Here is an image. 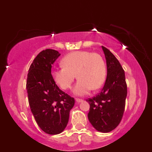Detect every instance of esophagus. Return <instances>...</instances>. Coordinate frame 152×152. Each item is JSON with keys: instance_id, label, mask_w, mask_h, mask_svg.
Returning a JSON list of instances; mask_svg holds the SVG:
<instances>
[{"instance_id": "obj_1", "label": "esophagus", "mask_w": 152, "mask_h": 152, "mask_svg": "<svg viewBox=\"0 0 152 152\" xmlns=\"http://www.w3.org/2000/svg\"><path fill=\"white\" fill-rule=\"evenodd\" d=\"M76 102L77 103H81V102H83V100H82V99H76Z\"/></svg>"}]
</instances>
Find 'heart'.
Wrapping results in <instances>:
<instances>
[{
    "mask_svg": "<svg viewBox=\"0 0 152 152\" xmlns=\"http://www.w3.org/2000/svg\"><path fill=\"white\" fill-rule=\"evenodd\" d=\"M63 67L54 69L51 75L61 88L66 90L78 78L72 91L76 96H85L93 89L102 86L106 76L104 59L99 54L86 50L68 53L61 61Z\"/></svg>",
    "mask_w": 152,
    "mask_h": 152,
    "instance_id": "1",
    "label": "heart"
}]
</instances>
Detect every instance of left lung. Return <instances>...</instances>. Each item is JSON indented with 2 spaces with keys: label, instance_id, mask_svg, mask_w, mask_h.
<instances>
[{
  "label": "left lung",
  "instance_id": "1",
  "mask_svg": "<svg viewBox=\"0 0 152 152\" xmlns=\"http://www.w3.org/2000/svg\"><path fill=\"white\" fill-rule=\"evenodd\" d=\"M105 55L107 76L98 95L86 100L90 104L88 118L98 132L107 133L119 124L125 108L127 86L124 71L109 49L102 46Z\"/></svg>",
  "mask_w": 152,
  "mask_h": 152
}]
</instances>
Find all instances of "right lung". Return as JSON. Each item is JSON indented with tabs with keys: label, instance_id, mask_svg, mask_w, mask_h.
Listing matches in <instances>:
<instances>
[{
	"label": "right lung",
	"instance_id": "obj_1",
	"mask_svg": "<svg viewBox=\"0 0 152 152\" xmlns=\"http://www.w3.org/2000/svg\"><path fill=\"white\" fill-rule=\"evenodd\" d=\"M57 50L40 52L29 68L26 90L30 108L38 126L46 134H58L65 129L74 99L58 88L51 75Z\"/></svg>",
	"mask_w": 152,
	"mask_h": 152
}]
</instances>
